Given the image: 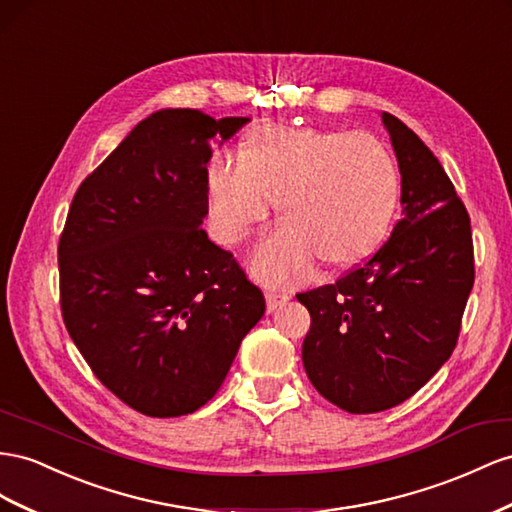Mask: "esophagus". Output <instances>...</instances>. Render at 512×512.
<instances>
[{"label":"esophagus","instance_id":"1","mask_svg":"<svg viewBox=\"0 0 512 512\" xmlns=\"http://www.w3.org/2000/svg\"><path fill=\"white\" fill-rule=\"evenodd\" d=\"M267 299V312H275L278 308H282L284 303L290 299L288 293H275V290H269V293L265 295Z\"/></svg>","mask_w":512,"mask_h":512}]
</instances>
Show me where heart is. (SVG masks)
<instances>
[{
  "mask_svg": "<svg viewBox=\"0 0 512 512\" xmlns=\"http://www.w3.org/2000/svg\"><path fill=\"white\" fill-rule=\"evenodd\" d=\"M206 187L211 228L224 245L267 222L280 200L284 224L254 245L250 267L258 280L284 284L316 260L349 269L375 252L392 226L400 174L370 133L262 127L243 157H213Z\"/></svg>",
  "mask_w": 512,
  "mask_h": 512,
  "instance_id": "b5f03b06",
  "label": "heart"
}]
</instances>
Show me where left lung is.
I'll use <instances>...</instances> for the list:
<instances>
[{
    "instance_id": "obj_1",
    "label": "left lung",
    "mask_w": 512,
    "mask_h": 512,
    "mask_svg": "<svg viewBox=\"0 0 512 512\" xmlns=\"http://www.w3.org/2000/svg\"><path fill=\"white\" fill-rule=\"evenodd\" d=\"M403 217L370 260L299 293L310 312L303 368L329 403L377 413L416 394L448 362L474 286L472 226L448 174L405 122L383 112Z\"/></svg>"
}]
</instances>
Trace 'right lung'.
<instances>
[{
  "label": "right lung",
  "mask_w": 512,
  "mask_h": 512,
  "mask_svg": "<svg viewBox=\"0 0 512 512\" xmlns=\"http://www.w3.org/2000/svg\"><path fill=\"white\" fill-rule=\"evenodd\" d=\"M250 118L161 109L79 185L60 237V306L109 392L150 418L187 416L224 383L265 314L260 288L200 226L211 142Z\"/></svg>",
  "instance_id": "add662e5"
}]
</instances>
